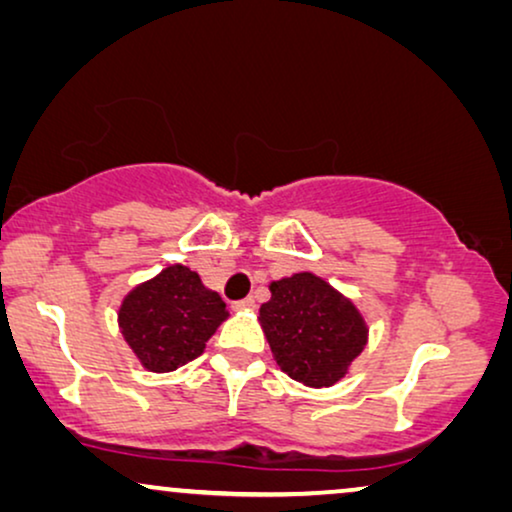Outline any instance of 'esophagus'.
<instances>
[{"label": "esophagus", "mask_w": 512, "mask_h": 512, "mask_svg": "<svg viewBox=\"0 0 512 512\" xmlns=\"http://www.w3.org/2000/svg\"><path fill=\"white\" fill-rule=\"evenodd\" d=\"M234 308H236V311H253V308H255V299H253V297H246V299L234 301Z\"/></svg>", "instance_id": "1"}]
</instances>
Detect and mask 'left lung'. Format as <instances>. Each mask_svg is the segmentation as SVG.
<instances>
[{
    "mask_svg": "<svg viewBox=\"0 0 512 512\" xmlns=\"http://www.w3.org/2000/svg\"><path fill=\"white\" fill-rule=\"evenodd\" d=\"M259 325L280 371L308 387H331L362 355L369 327L348 297L311 271L273 280Z\"/></svg>",
    "mask_w": 512,
    "mask_h": 512,
    "instance_id": "obj_1",
    "label": "left lung"
}]
</instances>
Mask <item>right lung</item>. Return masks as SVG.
Wrapping results in <instances>:
<instances>
[{"instance_id": "add662e5", "label": "right lung", "mask_w": 512, "mask_h": 512, "mask_svg": "<svg viewBox=\"0 0 512 512\" xmlns=\"http://www.w3.org/2000/svg\"><path fill=\"white\" fill-rule=\"evenodd\" d=\"M227 315L197 271L171 264L122 299L118 325L143 369L167 373L197 359Z\"/></svg>"}]
</instances>
